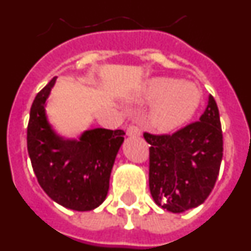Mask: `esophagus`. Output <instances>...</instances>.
Instances as JSON below:
<instances>
[{
    "instance_id": "esophagus-1",
    "label": "esophagus",
    "mask_w": 251,
    "mask_h": 251,
    "mask_svg": "<svg viewBox=\"0 0 251 251\" xmlns=\"http://www.w3.org/2000/svg\"><path fill=\"white\" fill-rule=\"evenodd\" d=\"M127 136L129 137H138L141 136V129L137 126H129L127 128Z\"/></svg>"
}]
</instances>
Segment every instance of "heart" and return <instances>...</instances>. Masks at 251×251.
Returning a JSON list of instances; mask_svg holds the SVG:
<instances>
[{
	"mask_svg": "<svg viewBox=\"0 0 251 251\" xmlns=\"http://www.w3.org/2000/svg\"><path fill=\"white\" fill-rule=\"evenodd\" d=\"M137 99L153 103L152 121L161 130H174L194 117L201 103V92L195 84L170 77H152L139 90Z\"/></svg>",
	"mask_w": 251,
	"mask_h": 251,
	"instance_id": "obj_1",
	"label": "heart"
}]
</instances>
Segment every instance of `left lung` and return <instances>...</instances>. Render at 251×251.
Listing matches in <instances>:
<instances>
[{
	"label": "left lung",
	"mask_w": 251,
	"mask_h": 251,
	"mask_svg": "<svg viewBox=\"0 0 251 251\" xmlns=\"http://www.w3.org/2000/svg\"><path fill=\"white\" fill-rule=\"evenodd\" d=\"M150 147L153 201L179 214L197 207L211 194L223 159V132L214 97L199 122L174 134H143Z\"/></svg>",
	"instance_id": "obj_1"
}]
</instances>
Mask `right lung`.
I'll return each mask as SVG.
<instances>
[{
    "label": "right lung",
    "mask_w": 251,
    "mask_h": 251,
    "mask_svg": "<svg viewBox=\"0 0 251 251\" xmlns=\"http://www.w3.org/2000/svg\"><path fill=\"white\" fill-rule=\"evenodd\" d=\"M55 81L56 76L37 93L31 105L28 156L40 186L51 200L75 211H90L105 200L110 172L126 133L94 128L79 139L57 134L45 110Z\"/></svg>",
    "instance_id": "add662e5"
}]
</instances>
